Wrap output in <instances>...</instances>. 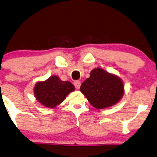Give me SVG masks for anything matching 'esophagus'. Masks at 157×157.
I'll use <instances>...</instances> for the list:
<instances>
[{
    "label": "esophagus",
    "instance_id": "34e87169",
    "mask_svg": "<svg viewBox=\"0 0 157 157\" xmlns=\"http://www.w3.org/2000/svg\"><path fill=\"white\" fill-rule=\"evenodd\" d=\"M74 86L76 87V89H78L81 86V81H74Z\"/></svg>",
    "mask_w": 157,
    "mask_h": 157
}]
</instances>
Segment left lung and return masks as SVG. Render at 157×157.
Segmentation results:
<instances>
[{
	"mask_svg": "<svg viewBox=\"0 0 157 157\" xmlns=\"http://www.w3.org/2000/svg\"><path fill=\"white\" fill-rule=\"evenodd\" d=\"M80 90L93 107L103 109L120 101L124 87L121 78L97 68L91 71L90 77L82 83Z\"/></svg>",
	"mask_w": 157,
	"mask_h": 157,
	"instance_id": "8db88e82",
	"label": "left lung"
}]
</instances>
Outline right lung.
<instances>
[{"instance_id": "right-lung-1", "label": "right lung", "mask_w": 157, "mask_h": 157, "mask_svg": "<svg viewBox=\"0 0 157 157\" xmlns=\"http://www.w3.org/2000/svg\"><path fill=\"white\" fill-rule=\"evenodd\" d=\"M74 89V86L71 82L63 81L59 77L52 76L45 81L36 83L34 95L42 105L54 108L63 101L67 95Z\"/></svg>"}]
</instances>
